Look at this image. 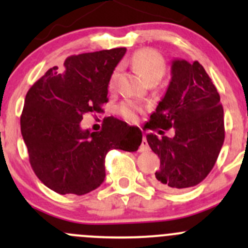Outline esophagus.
I'll use <instances>...</instances> for the list:
<instances>
[{
	"label": "esophagus",
	"instance_id": "esophagus-1",
	"mask_svg": "<svg viewBox=\"0 0 248 248\" xmlns=\"http://www.w3.org/2000/svg\"><path fill=\"white\" fill-rule=\"evenodd\" d=\"M146 150H149V144H148V140H146L145 136H143V140H141L139 151H140V153H143V151H146Z\"/></svg>",
	"mask_w": 248,
	"mask_h": 248
}]
</instances>
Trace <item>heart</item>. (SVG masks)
Masks as SVG:
<instances>
[{
	"instance_id": "heart-1",
	"label": "heart",
	"mask_w": 248,
	"mask_h": 248,
	"mask_svg": "<svg viewBox=\"0 0 248 248\" xmlns=\"http://www.w3.org/2000/svg\"><path fill=\"white\" fill-rule=\"evenodd\" d=\"M129 64L134 69L141 74L146 81H160L162 78L163 74L166 71V63L162 55L155 49L151 48H145L139 52H137L133 57L129 59ZM117 80V71H114L110 78L109 87L112 88L116 83ZM141 107L137 104L136 102H124L119 107V112L122 117H124L128 121H136L138 114L141 111Z\"/></svg>"
}]
</instances>
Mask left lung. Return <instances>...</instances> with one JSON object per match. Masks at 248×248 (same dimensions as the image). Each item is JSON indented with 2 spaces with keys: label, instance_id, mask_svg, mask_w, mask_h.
Segmentation results:
<instances>
[{
  "label": "left lung",
  "instance_id": "left-lung-1",
  "mask_svg": "<svg viewBox=\"0 0 248 248\" xmlns=\"http://www.w3.org/2000/svg\"><path fill=\"white\" fill-rule=\"evenodd\" d=\"M170 74L165 97L144 127L160 134L162 129H174L173 138L150 133L146 140L160 157L154 184L182 191L212 170L224 143V111L217 88L199 62L173 60Z\"/></svg>",
  "mask_w": 248,
  "mask_h": 248
}]
</instances>
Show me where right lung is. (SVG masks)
<instances>
[{"label":"right lung","instance_id":"right-lung-1","mask_svg":"<svg viewBox=\"0 0 248 248\" xmlns=\"http://www.w3.org/2000/svg\"><path fill=\"white\" fill-rule=\"evenodd\" d=\"M126 48L68 57L63 70L50 68L25 97L20 129L38 179L60 195H85L105 178V156L111 149L137 151L141 131L115 117L102 131L82 129L87 112L103 111L108 87Z\"/></svg>","mask_w":248,"mask_h":248}]
</instances>
